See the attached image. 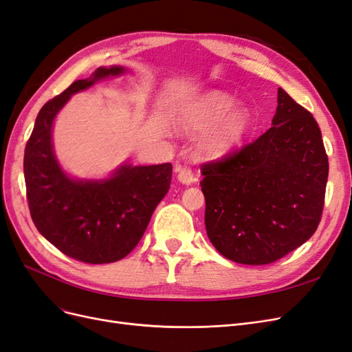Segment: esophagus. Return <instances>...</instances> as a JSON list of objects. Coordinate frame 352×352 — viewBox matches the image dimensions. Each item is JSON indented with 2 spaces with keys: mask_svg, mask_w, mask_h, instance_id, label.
Masks as SVG:
<instances>
[{
  "mask_svg": "<svg viewBox=\"0 0 352 352\" xmlns=\"http://www.w3.org/2000/svg\"><path fill=\"white\" fill-rule=\"evenodd\" d=\"M176 172H177V180L179 182H182L184 185H190L197 180L195 173L190 170V167H176Z\"/></svg>",
  "mask_w": 352,
  "mask_h": 352,
  "instance_id": "1",
  "label": "esophagus"
}]
</instances>
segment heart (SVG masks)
<instances>
[{"label": "heart", "mask_w": 352, "mask_h": 352, "mask_svg": "<svg viewBox=\"0 0 352 352\" xmlns=\"http://www.w3.org/2000/svg\"><path fill=\"white\" fill-rule=\"evenodd\" d=\"M235 107V100L221 92H210L188 104L180 113V124L190 132L206 131L201 140L206 154H225L233 150L247 133L250 113Z\"/></svg>", "instance_id": "obj_1"}]
</instances>
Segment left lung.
Here are the masks:
<instances>
[{
  "label": "left lung",
  "mask_w": 352,
  "mask_h": 352,
  "mask_svg": "<svg viewBox=\"0 0 352 352\" xmlns=\"http://www.w3.org/2000/svg\"><path fill=\"white\" fill-rule=\"evenodd\" d=\"M206 229L235 263L261 265L310 239L322 219L329 175L313 114L282 88L270 129L241 150L201 166Z\"/></svg>",
  "instance_id": "left-lung-1"
}]
</instances>
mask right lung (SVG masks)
I'll list each match as a JSON object with an SVG mask.
<instances>
[{
  "instance_id": "1",
  "label": "right lung",
  "mask_w": 352,
  "mask_h": 352,
  "mask_svg": "<svg viewBox=\"0 0 352 352\" xmlns=\"http://www.w3.org/2000/svg\"><path fill=\"white\" fill-rule=\"evenodd\" d=\"M123 67H100L74 80L44 104L25 148V182L30 217L47 241L67 257L88 264L124 258L144 232L172 182V164H123L110 179L74 180L60 168L52 151V122L73 94Z\"/></svg>"
}]
</instances>
